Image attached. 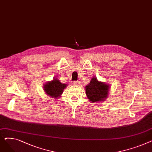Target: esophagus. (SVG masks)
I'll return each mask as SVG.
<instances>
[{
    "label": "esophagus",
    "mask_w": 152,
    "mask_h": 152,
    "mask_svg": "<svg viewBox=\"0 0 152 152\" xmlns=\"http://www.w3.org/2000/svg\"><path fill=\"white\" fill-rule=\"evenodd\" d=\"M81 84V82L79 81H73V85H75V86H79V84Z\"/></svg>",
    "instance_id": "esophagus-1"
}]
</instances>
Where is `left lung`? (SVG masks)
<instances>
[{"instance_id":"obj_1","label":"left lung","mask_w":152,"mask_h":152,"mask_svg":"<svg viewBox=\"0 0 152 152\" xmlns=\"http://www.w3.org/2000/svg\"><path fill=\"white\" fill-rule=\"evenodd\" d=\"M87 98L92 102H99L104 100L108 96L110 86L100 82L96 77H92L91 81L85 87Z\"/></svg>"}]
</instances>
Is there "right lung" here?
Segmentation results:
<instances>
[{"mask_svg":"<svg viewBox=\"0 0 152 152\" xmlns=\"http://www.w3.org/2000/svg\"><path fill=\"white\" fill-rule=\"evenodd\" d=\"M67 86L66 84H62L56 77L52 81H48L44 85V90L46 94L52 98L60 97L64 89Z\"/></svg>","mask_w":152,"mask_h":152,"instance_id":"add662e5","label":"right lung"}]
</instances>
